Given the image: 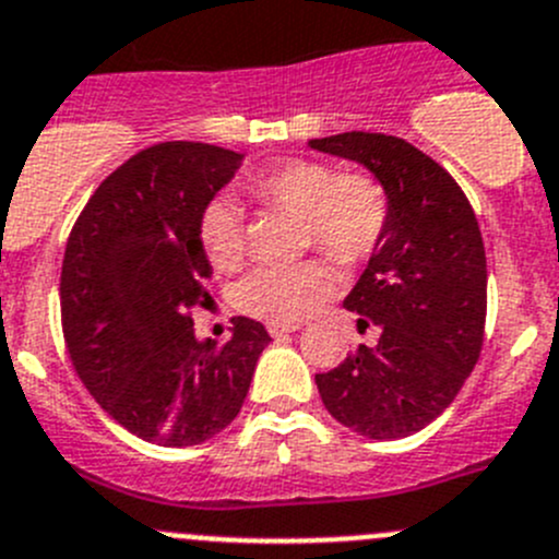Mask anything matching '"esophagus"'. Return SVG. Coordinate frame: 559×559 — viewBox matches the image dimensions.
<instances>
[{"instance_id": "esophagus-1", "label": "esophagus", "mask_w": 559, "mask_h": 559, "mask_svg": "<svg viewBox=\"0 0 559 559\" xmlns=\"http://www.w3.org/2000/svg\"><path fill=\"white\" fill-rule=\"evenodd\" d=\"M267 331L270 336H284V333H295L297 325H292V322H267Z\"/></svg>"}]
</instances>
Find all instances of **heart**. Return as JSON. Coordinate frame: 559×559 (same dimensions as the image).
<instances>
[{"label": "heart", "mask_w": 559, "mask_h": 559, "mask_svg": "<svg viewBox=\"0 0 559 559\" xmlns=\"http://www.w3.org/2000/svg\"><path fill=\"white\" fill-rule=\"evenodd\" d=\"M250 195L306 223V237L342 264H358L389 231V195L367 174H336L317 159H284L248 176ZM201 245L212 267L234 273L245 262V217L231 198L209 201L201 215ZM336 275L322 259L270 264L239 281L237 309L270 322H300L333 295Z\"/></svg>", "instance_id": "heart-1"}]
</instances>
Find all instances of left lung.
I'll return each instance as SVG.
<instances>
[{"label": "left lung", "mask_w": 559, "mask_h": 559, "mask_svg": "<svg viewBox=\"0 0 559 559\" xmlns=\"http://www.w3.org/2000/svg\"><path fill=\"white\" fill-rule=\"evenodd\" d=\"M309 145L364 165L391 209L383 242L344 297V309L378 325V344L317 374V389L358 436L405 438L450 408L483 350V234L457 181L405 140L344 132Z\"/></svg>", "instance_id": "8db88e82"}]
</instances>
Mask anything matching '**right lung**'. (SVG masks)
Masks as SVG:
<instances>
[{"label": "right lung", "mask_w": 559, "mask_h": 559, "mask_svg": "<svg viewBox=\"0 0 559 559\" xmlns=\"http://www.w3.org/2000/svg\"><path fill=\"white\" fill-rule=\"evenodd\" d=\"M242 159L209 143L151 145L98 185L68 237V356L93 400L151 444L195 447L226 430L270 344L262 322L237 317L217 347L190 317L212 275L201 215Z\"/></svg>", "instance_id": "add662e5"}]
</instances>
